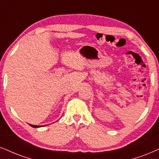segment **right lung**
Listing matches in <instances>:
<instances>
[{"label":"right lung","instance_id":"obj_1","mask_svg":"<svg viewBox=\"0 0 159 159\" xmlns=\"http://www.w3.org/2000/svg\"><path fill=\"white\" fill-rule=\"evenodd\" d=\"M29 125L33 128H39V127H42V126H43V125H31V124H29Z\"/></svg>","mask_w":159,"mask_h":159}]
</instances>
